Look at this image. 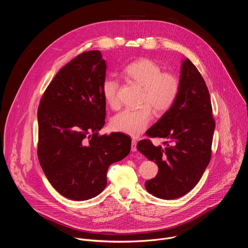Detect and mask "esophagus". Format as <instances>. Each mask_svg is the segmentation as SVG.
<instances>
[{
  "mask_svg": "<svg viewBox=\"0 0 248 248\" xmlns=\"http://www.w3.org/2000/svg\"><path fill=\"white\" fill-rule=\"evenodd\" d=\"M137 149H136V140L132 139L131 141V151L132 152H135Z\"/></svg>",
  "mask_w": 248,
  "mask_h": 248,
  "instance_id": "esophagus-1",
  "label": "esophagus"
}]
</instances>
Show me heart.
I'll use <instances>...</instances> for the list:
<instances>
[{"label":"heart","instance_id":"obj_1","mask_svg":"<svg viewBox=\"0 0 248 248\" xmlns=\"http://www.w3.org/2000/svg\"><path fill=\"white\" fill-rule=\"evenodd\" d=\"M124 76L142 87L137 110L125 109L113 117L111 126L114 130L130 136L142 133L152 118V109L158 114L169 111L180 92V80L170 73H163L161 65L149 58H141L128 63L123 70ZM119 80L113 77L106 78L101 85L103 97L111 108L119 106Z\"/></svg>","mask_w":248,"mask_h":248}]
</instances>
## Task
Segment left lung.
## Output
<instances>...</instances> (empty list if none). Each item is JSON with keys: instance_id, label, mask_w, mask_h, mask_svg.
<instances>
[{"instance_id": "obj_1", "label": "left lung", "mask_w": 248, "mask_h": 248, "mask_svg": "<svg viewBox=\"0 0 248 248\" xmlns=\"http://www.w3.org/2000/svg\"><path fill=\"white\" fill-rule=\"evenodd\" d=\"M215 129L212 105L206 83L196 66L182 62L180 92L172 107L146 132L150 137L167 139L162 146L141 140L137 150L159 170L145 183L146 190L161 199H174L189 192L200 181L211 159Z\"/></svg>"}]
</instances>
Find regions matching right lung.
Here are the masks:
<instances>
[{
	"label": "right lung",
	"mask_w": 248,
	"mask_h": 248,
	"mask_svg": "<svg viewBox=\"0 0 248 248\" xmlns=\"http://www.w3.org/2000/svg\"><path fill=\"white\" fill-rule=\"evenodd\" d=\"M106 69L100 51L78 55L59 70L37 112L41 168L59 193L76 201L100 194L109 167L130 151L125 134L98 135L106 117Z\"/></svg>",
	"instance_id": "obj_1"
}]
</instances>
